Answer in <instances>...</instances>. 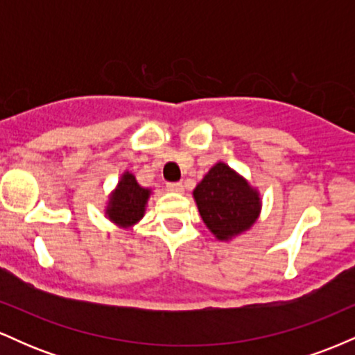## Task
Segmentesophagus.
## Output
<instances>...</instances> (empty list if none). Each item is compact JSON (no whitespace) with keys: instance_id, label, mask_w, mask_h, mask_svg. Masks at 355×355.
<instances>
[{"instance_id":"1","label":"esophagus","mask_w":355,"mask_h":355,"mask_svg":"<svg viewBox=\"0 0 355 355\" xmlns=\"http://www.w3.org/2000/svg\"><path fill=\"white\" fill-rule=\"evenodd\" d=\"M166 189L170 191H183V183L182 182H170L166 183Z\"/></svg>"}]
</instances>
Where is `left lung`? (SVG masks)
I'll use <instances>...</instances> for the list:
<instances>
[{
  "mask_svg": "<svg viewBox=\"0 0 355 355\" xmlns=\"http://www.w3.org/2000/svg\"><path fill=\"white\" fill-rule=\"evenodd\" d=\"M202 220L218 240H229L254 225L260 211V197L245 178L229 165L211 166L193 190Z\"/></svg>",
  "mask_w": 355,
  "mask_h": 355,
  "instance_id": "obj_1",
  "label": "left lung"
}]
</instances>
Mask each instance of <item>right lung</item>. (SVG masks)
<instances>
[{
  "instance_id": "add662e5",
  "label": "right lung",
  "mask_w": 355,
  "mask_h": 355,
  "mask_svg": "<svg viewBox=\"0 0 355 355\" xmlns=\"http://www.w3.org/2000/svg\"><path fill=\"white\" fill-rule=\"evenodd\" d=\"M150 190L140 187L132 173H123L116 190L110 197L108 218L121 227H130L144 217Z\"/></svg>"
}]
</instances>
